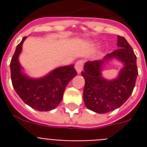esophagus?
<instances>
[{
    "label": "esophagus",
    "mask_w": 147,
    "mask_h": 147,
    "mask_svg": "<svg viewBox=\"0 0 147 147\" xmlns=\"http://www.w3.org/2000/svg\"><path fill=\"white\" fill-rule=\"evenodd\" d=\"M83 65H84V61L83 60H79L76 63L75 68H76V71L78 73H80L81 71H82L83 69Z\"/></svg>",
    "instance_id": "1"
}]
</instances>
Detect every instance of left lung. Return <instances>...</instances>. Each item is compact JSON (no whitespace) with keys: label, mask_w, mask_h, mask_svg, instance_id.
Wrapping results in <instances>:
<instances>
[{"label":"left lung","mask_w":147,"mask_h":147,"mask_svg":"<svg viewBox=\"0 0 147 147\" xmlns=\"http://www.w3.org/2000/svg\"><path fill=\"white\" fill-rule=\"evenodd\" d=\"M118 49L105 55L101 60L87 62L82 76L85 81L83 100L91 111L105 114L118 108L131 95L138 70L137 56L124 37L117 36ZM117 58L124 63L119 76L113 80L102 77V65L109 60Z\"/></svg>","instance_id":"left-lung-1"}]
</instances>
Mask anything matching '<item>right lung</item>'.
I'll return each mask as SVG.
<instances>
[{
  "label": "right lung",
  "mask_w": 147,
  "mask_h": 147,
  "mask_svg": "<svg viewBox=\"0 0 147 147\" xmlns=\"http://www.w3.org/2000/svg\"><path fill=\"white\" fill-rule=\"evenodd\" d=\"M26 36L17 46L10 62L13 87L23 101L40 111L55 109L62 101L68 83L77 75L74 65L54 69L40 78H30L22 71L18 57Z\"/></svg>",
  "instance_id": "1"
}]
</instances>
